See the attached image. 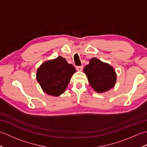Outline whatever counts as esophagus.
<instances>
[{
	"mask_svg": "<svg viewBox=\"0 0 147 147\" xmlns=\"http://www.w3.org/2000/svg\"><path fill=\"white\" fill-rule=\"evenodd\" d=\"M76 69L78 71H82L83 69V65H80V66H76Z\"/></svg>",
	"mask_w": 147,
	"mask_h": 147,
	"instance_id": "obj_1",
	"label": "esophagus"
}]
</instances>
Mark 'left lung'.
<instances>
[{"label":"left lung","instance_id":"obj_1","mask_svg":"<svg viewBox=\"0 0 147 147\" xmlns=\"http://www.w3.org/2000/svg\"><path fill=\"white\" fill-rule=\"evenodd\" d=\"M83 71L88 77L90 85L96 92L108 91L115 85L116 74L114 69L98 59H92Z\"/></svg>","mask_w":147,"mask_h":147}]
</instances>
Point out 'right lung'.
Returning <instances> with one entry per match:
<instances>
[{
  "mask_svg": "<svg viewBox=\"0 0 147 147\" xmlns=\"http://www.w3.org/2000/svg\"><path fill=\"white\" fill-rule=\"evenodd\" d=\"M75 72L76 69L73 65L59 56L40 65L37 70L36 80L45 93L57 96L64 92Z\"/></svg>",
  "mask_w": 147,
  "mask_h": 147,
  "instance_id": "add662e5",
  "label": "right lung"
}]
</instances>
